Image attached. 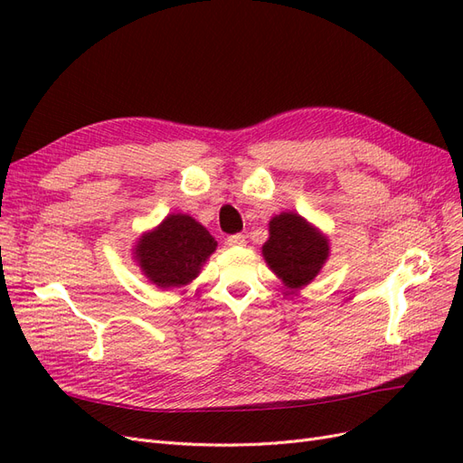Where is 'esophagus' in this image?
<instances>
[{"label": "esophagus", "mask_w": 463, "mask_h": 463, "mask_svg": "<svg viewBox=\"0 0 463 463\" xmlns=\"http://www.w3.org/2000/svg\"><path fill=\"white\" fill-rule=\"evenodd\" d=\"M227 244L231 248H241V246H246V236L244 234H232L227 238Z\"/></svg>", "instance_id": "esophagus-1"}]
</instances>
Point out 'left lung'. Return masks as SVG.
Listing matches in <instances>:
<instances>
[{"instance_id":"left-lung-1","label":"left lung","mask_w":463,"mask_h":463,"mask_svg":"<svg viewBox=\"0 0 463 463\" xmlns=\"http://www.w3.org/2000/svg\"><path fill=\"white\" fill-rule=\"evenodd\" d=\"M261 251L269 269L296 290L317 277L329 258V241L302 215L285 212L269 221V241Z\"/></svg>"}]
</instances>
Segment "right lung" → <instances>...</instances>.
<instances>
[{
	"label": "right lung",
	"mask_w": 463,
	"mask_h": 463,
	"mask_svg": "<svg viewBox=\"0 0 463 463\" xmlns=\"http://www.w3.org/2000/svg\"><path fill=\"white\" fill-rule=\"evenodd\" d=\"M215 248V238L196 219L173 213L138 238L134 260L157 288H175L196 279Z\"/></svg>",
	"instance_id": "obj_1"
}]
</instances>
